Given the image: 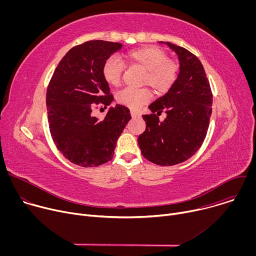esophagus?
I'll return each instance as SVG.
<instances>
[{
  "label": "esophagus",
  "instance_id": "obj_1",
  "mask_svg": "<svg viewBox=\"0 0 256 256\" xmlns=\"http://www.w3.org/2000/svg\"><path fill=\"white\" fill-rule=\"evenodd\" d=\"M130 114H132V118H140V114H138L136 112H134V110H130Z\"/></svg>",
  "mask_w": 256,
  "mask_h": 256
}]
</instances>
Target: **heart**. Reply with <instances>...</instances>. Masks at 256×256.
Instances as JSON below:
<instances>
[{
	"instance_id": "b5f03b06",
	"label": "heart",
	"mask_w": 256,
	"mask_h": 256,
	"mask_svg": "<svg viewBox=\"0 0 256 256\" xmlns=\"http://www.w3.org/2000/svg\"><path fill=\"white\" fill-rule=\"evenodd\" d=\"M124 60L134 66L144 70L142 85H149L159 95L168 93L174 86L178 76V64L171 60L169 54L158 46H144L128 50L124 54ZM124 70L122 60L112 56L102 64L101 74L104 81L112 87H118L122 83ZM152 98L148 88H126L116 95V100L132 109H138L148 103Z\"/></svg>"
}]
</instances>
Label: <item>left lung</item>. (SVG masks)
Wrapping results in <instances>:
<instances>
[{"label":"left lung","mask_w":256,"mask_h":256,"mask_svg":"<svg viewBox=\"0 0 256 256\" xmlns=\"http://www.w3.org/2000/svg\"><path fill=\"white\" fill-rule=\"evenodd\" d=\"M165 44L177 54L180 72L171 90L149 106L152 114L142 116L146 130L138 136V144L150 162L172 166L186 161L202 147L210 124L212 94L198 56L184 48ZM163 111L168 116L160 122Z\"/></svg>","instance_id":"1"}]
</instances>
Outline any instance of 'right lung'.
<instances>
[{"instance_id":"right-lung-1","label":"right lung","mask_w":256,"mask_h":256,"mask_svg":"<svg viewBox=\"0 0 256 256\" xmlns=\"http://www.w3.org/2000/svg\"><path fill=\"white\" fill-rule=\"evenodd\" d=\"M122 44L90 40L70 48L56 66L46 91L52 138L66 159L81 167L110 161L116 140L132 118L130 109L116 104L102 120L92 116L98 104L110 105L114 95L104 81V60Z\"/></svg>"}]
</instances>
